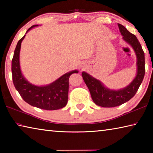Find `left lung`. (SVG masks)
Segmentation results:
<instances>
[{
    "label": "left lung",
    "mask_w": 153,
    "mask_h": 153,
    "mask_svg": "<svg viewBox=\"0 0 153 153\" xmlns=\"http://www.w3.org/2000/svg\"><path fill=\"white\" fill-rule=\"evenodd\" d=\"M123 40L131 46L136 56V76L130 84L120 90H111L106 87L100 80L83 71V79L90 90L92 100L102 107H114L128 102L136 94L143 80L145 74L144 53L136 36L123 25L118 24Z\"/></svg>",
    "instance_id": "left-lung-1"
}]
</instances>
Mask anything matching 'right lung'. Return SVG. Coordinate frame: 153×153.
I'll return each instance as SVG.
<instances>
[{
	"mask_svg": "<svg viewBox=\"0 0 153 153\" xmlns=\"http://www.w3.org/2000/svg\"><path fill=\"white\" fill-rule=\"evenodd\" d=\"M36 26L38 25H32L25 33ZM25 36V34L18 41L12 59L13 82L15 88L23 99L33 107L45 110H57L65 107L68 100L69 77L71 74H77L78 71L67 72L46 86H36L31 84L23 76L20 68V49Z\"/></svg>",
	"mask_w": 153,
	"mask_h": 153,
	"instance_id": "obj_1",
	"label": "right lung"
}]
</instances>
